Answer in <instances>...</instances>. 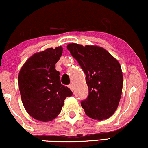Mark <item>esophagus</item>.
I'll return each instance as SVG.
<instances>
[{
  "label": "esophagus",
  "instance_id": "1",
  "mask_svg": "<svg viewBox=\"0 0 148 148\" xmlns=\"http://www.w3.org/2000/svg\"><path fill=\"white\" fill-rule=\"evenodd\" d=\"M68 86H69V88H70V90H72L73 91V90H74V86H73V84H69Z\"/></svg>",
  "mask_w": 148,
  "mask_h": 148
}]
</instances>
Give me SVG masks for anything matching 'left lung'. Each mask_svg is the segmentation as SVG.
<instances>
[{
  "label": "left lung",
  "instance_id": "8db88e82",
  "mask_svg": "<svg viewBox=\"0 0 148 148\" xmlns=\"http://www.w3.org/2000/svg\"><path fill=\"white\" fill-rule=\"evenodd\" d=\"M67 48L86 74L88 96L81 102L90 118L102 120L118 108L123 90V72L118 61L97 46L69 44Z\"/></svg>",
  "mask_w": 148,
  "mask_h": 148
}]
</instances>
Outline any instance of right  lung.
I'll list each match as a JSON object with an SVG mask.
<instances>
[{"instance_id":"obj_1","label":"right lung","mask_w":148,"mask_h":148,"mask_svg":"<svg viewBox=\"0 0 148 148\" xmlns=\"http://www.w3.org/2000/svg\"><path fill=\"white\" fill-rule=\"evenodd\" d=\"M62 47L49 48L27 60L18 74L22 103L30 116L42 122L51 121L60 113L64 100L72 95L61 84L60 72L55 69Z\"/></svg>"}]
</instances>
